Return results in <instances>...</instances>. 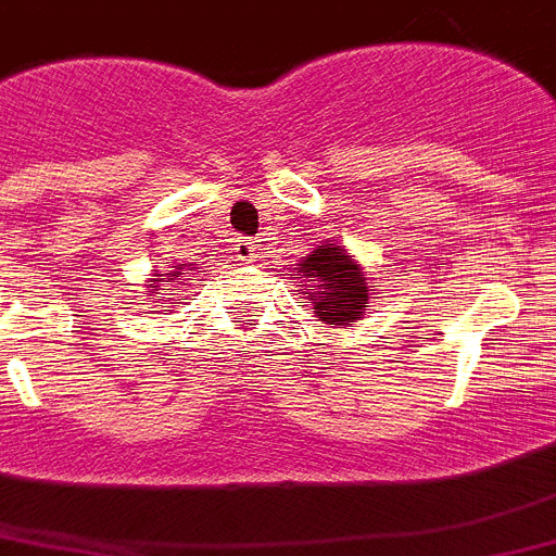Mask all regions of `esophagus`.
I'll list each match as a JSON object with an SVG mask.
<instances>
[{"mask_svg":"<svg viewBox=\"0 0 556 556\" xmlns=\"http://www.w3.org/2000/svg\"><path fill=\"white\" fill-rule=\"evenodd\" d=\"M231 251H235V256L240 260V263H254L256 254H260V249H256L254 240H245V237H237L235 245H231Z\"/></svg>","mask_w":556,"mask_h":556,"instance_id":"esophagus-1","label":"esophagus"}]
</instances>
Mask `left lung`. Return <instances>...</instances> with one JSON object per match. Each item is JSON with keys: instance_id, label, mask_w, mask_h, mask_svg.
I'll return each mask as SVG.
<instances>
[{"instance_id": "left-lung-1", "label": "left lung", "mask_w": 556, "mask_h": 556, "mask_svg": "<svg viewBox=\"0 0 556 556\" xmlns=\"http://www.w3.org/2000/svg\"><path fill=\"white\" fill-rule=\"evenodd\" d=\"M288 277L302 282L300 291L314 305L316 319L330 328H353V321L370 307V300H376L372 293L379 291L370 274L333 240L302 256Z\"/></svg>"}]
</instances>
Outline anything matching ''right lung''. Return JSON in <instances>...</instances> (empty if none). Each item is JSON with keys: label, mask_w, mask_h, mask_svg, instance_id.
<instances>
[{"label": "right lung", "mask_w": 556, "mask_h": 556, "mask_svg": "<svg viewBox=\"0 0 556 556\" xmlns=\"http://www.w3.org/2000/svg\"><path fill=\"white\" fill-rule=\"evenodd\" d=\"M184 270H191V265H189V268H186V265H172L169 274H161V270H155V274H152V279H147V282H149V286H147L149 300H155L157 293H163L161 305L163 307H175V302H169L166 291H180V288H175L172 282H175V279H180V274H184Z\"/></svg>", "instance_id": "right-lung-1"}]
</instances>
